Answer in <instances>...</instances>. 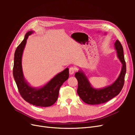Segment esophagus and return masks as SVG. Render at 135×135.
Listing matches in <instances>:
<instances>
[{
    "instance_id": "esophagus-1",
    "label": "esophagus",
    "mask_w": 135,
    "mask_h": 135,
    "mask_svg": "<svg viewBox=\"0 0 135 135\" xmlns=\"http://www.w3.org/2000/svg\"><path fill=\"white\" fill-rule=\"evenodd\" d=\"M76 71V68L75 66H71L69 68V73L70 75H72Z\"/></svg>"
}]
</instances>
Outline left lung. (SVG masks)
Segmentation results:
<instances>
[{"label":"left lung","mask_w":135,"mask_h":135,"mask_svg":"<svg viewBox=\"0 0 135 135\" xmlns=\"http://www.w3.org/2000/svg\"><path fill=\"white\" fill-rule=\"evenodd\" d=\"M114 45L118 58L122 64V69L119 77L113 84L104 88L95 89L91 86L87 76L83 73L79 71L75 73V76L78 82L77 93L85 103L91 105L105 103L117 96L123 88L126 73V64L123 54V48L118 40Z\"/></svg>","instance_id":"obj_1"}]
</instances>
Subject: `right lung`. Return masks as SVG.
<instances>
[{"instance_id":"obj_1","label":"right lung","mask_w":135,"mask_h":135,"mask_svg":"<svg viewBox=\"0 0 135 135\" xmlns=\"http://www.w3.org/2000/svg\"><path fill=\"white\" fill-rule=\"evenodd\" d=\"M32 31L26 34L25 38L17 47L15 53L13 75L21 97L27 103L36 107H47L54 105L58 99L59 90L69 78V69L56 75L43 87L36 89L30 87L24 79L22 69V55L28 36Z\"/></svg>"}]
</instances>
